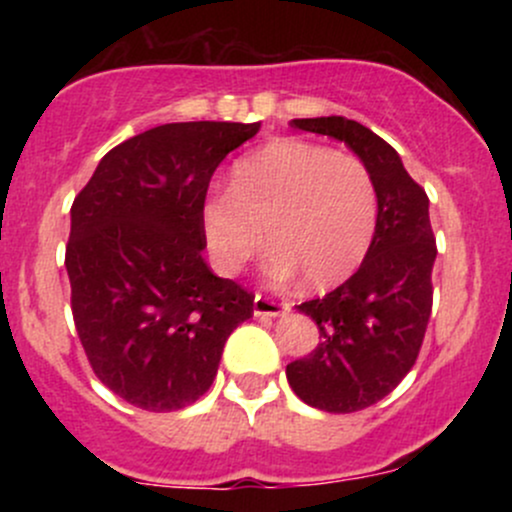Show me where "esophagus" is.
Segmentation results:
<instances>
[{
    "label": "esophagus",
    "mask_w": 512,
    "mask_h": 512,
    "mask_svg": "<svg viewBox=\"0 0 512 512\" xmlns=\"http://www.w3.org/2000/svg\"><path fill=\"white\" fill-rule=\"evenodd\" d=\"M289 308H291L289 303L276 301V298L264 296V293H255V305H252V310H255V317H276V315L286 313Z\"/></svg>",
    "instance_id": "1"
}]
</instances>
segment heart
I'll list each match as a JSON object with an SVG mask.
<instances>
[{
  "label": "heart",
  "mask_w": 512,
  "mask_h": 512,
  "mask_svg": "<svg viewBox=\"0 0 512 512\" xmlns=\"http://www.w3.org/2000/svg\"><path fill=\"white\" fill-rule=\"evenodd\" d=\"M375 226L378 190L366 163L298 137L238 158L231 190H209L202 202L204 238L223 274H238L267 236V274L298 272L315 291L361 267Z\"/></svg>",
  "instance_id": "b5f03b06"
}]
</instances>
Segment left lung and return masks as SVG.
I'll list each match as a JSON object with an SVG mask.
<instances>
[{
  "instance_id": "8db88e82",
  "label": "left lung",
  "mask_w": 512,
  "mask_h": 512,
  "mask_svg": "<svg viewBox=\"0 0 512 512\" xmlns=\"http://www.w3.org/2000/svg\"><path fill=\"white\" fill-rule=\"evenodd\" d=\"M291 127L344 142L378 190V226L366 260L327 296L298 305L315 320L320 342L286 366L291 390L305 404L351 414L390 395L424 344L438 252L428 197L397 151L361 122L332 115L293 120Z\"/></svg>"
}]
</instances>
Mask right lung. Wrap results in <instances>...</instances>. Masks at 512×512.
<instances>
[{
  "instance_id": "add662e5",
  "label": "right lung",
  "mask_w": 512,
  "mask_h": 512,
  "mask_svg": "<svg viewBox=\"0 0 512 512\" xmlns=\"http://www.w3.org/2000/svg\"><path fill=\"white\" fill-rule=\"evenodd\" d=\"M260 122H173L117 144L74 197L67 264L88 363L146 411L197 402L255 296L211 274L202 202L219 163Z\"/></svg>"
}]
</instances>
